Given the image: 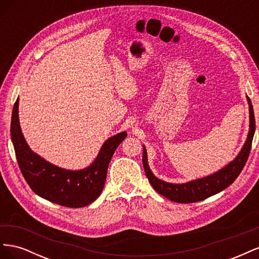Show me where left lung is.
Instances as JSON below:
<instances>
[{
	"label": "left lung",
	"mask_w": 259,
	"mask_h": 259,
	"mask_svg": "<svg viewBox=\"0 0 259 259\" xmlns=\"http://www.w3.org/2000/svg\"><path fill=\"white\" fill-rule=\"evenodd\" d=\"M247 101L249 105V132L247 135V139L243 146L241 152L228 165L225 166L223 169L216 171L215 174L192 180L187 184H169L163 182L161 179L156 178L152 171L148 166L147 162V152L144 147L143 153V164L146 171L147 178L149 183L154 188L155 191H158L163 197H165L174 202L178 203H193L205 200L211 195L223 191L227 187H229L237 177L240 175L243 167L248 159V155L252 148V142L255 133V115L252 103L247 97Z\"/></svg>",
	"instance_id": "obj_1"
}]
</instances>
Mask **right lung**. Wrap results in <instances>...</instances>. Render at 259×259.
Returning <instances> with one entry per match:
<instances>
[{
  "label": "right lung",
  "mask_w": 259,
  "mask_h": 259,
  "mask_svg": "<svg viewBox=\"0 0 259 259\" xmlns=\"http://www.w3.org/2000/svg\"><path fill=\"white\" fill-rule=\"evenodd\" d=\"M18 103L17 99L13 108L11 136L19 168L29 187L40 197L62 206L76 208L91 204L104 189L109 163L117 146L127 136L126 132L109 138L90 167L64 169L45 161L29 148L20 130Z\"/></svg>",
  "instance_id": "1"
}]
</instances>
